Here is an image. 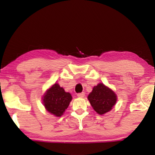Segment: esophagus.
Instances as JSON below:
<instances>
[{
  "label": "esophagus",
  "instance_id": "esophagus-1",
  "mask_svg": "<svg viewBox=\"0 0 155 155\" xmlns=\"http://www.w3.org/2000/svg\"><path fill=\"white\" fill-rule=\"evenodd\" d=\"M77 96L79 97V98H83L84 96H85V93L82 92V93H79L77 94Z\"/></svg>",
  "mask_w": 155,
  "mask_h": 155
}]
</instances>
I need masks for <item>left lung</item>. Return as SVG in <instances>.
<instances>
[{"label":"left lung","instance_id":"8db88e82","mask_svg":"<svg viewBox=\"0 0 155 155\" xmlns=\"http://www.w3.org/2000/svg\"><path fill=\"white\" fill-rule=\"evenodd\" d=\"M87 98L94 111L100 115L111 111L117 102L116 94L103 83L94 86Z\"/></svg>","mask_w":155,"mask_h":155}]
</instances>
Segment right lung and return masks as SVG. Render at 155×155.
I'll return each instance as SVG.
<instances>
[{"instance_id": "add662e5", "label": "right lung", "mask_w": 155, "mask_h": 155, "mask_svg": "<svg viewBox=\"0 0 155 155\" xmlns=\"http://www.w3.org/2000/svg\"><path fill=\"white\" fill-rule=\"evenodd\" d=\"M72 98L71 94L65 92L58 83H54L44 94L42 101L47 111L57 117H60L69 106Z\"/></svg>"}]
</instances>
